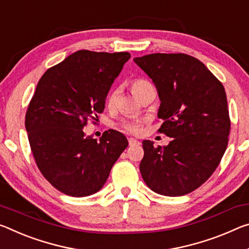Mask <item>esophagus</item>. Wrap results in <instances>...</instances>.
<instances>
[{"mask_svg":"<svg viewBox=\"0 0 249 249\" xmlns=\"http://www.w3.org/2000/svg\"><path fill=\"white\" fill-rule=\"evenodd\" d=\"M128 144H129V146H134V145L140 144V142L135 139H128Z\"/></svg>","mask_w":249,"mask_h":249,"instance_id":"1","label":"esophagus"}]
</instances>
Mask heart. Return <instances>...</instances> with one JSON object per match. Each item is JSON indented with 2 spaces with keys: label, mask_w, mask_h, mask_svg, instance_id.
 <instances>
[{
  "label": "heart",
  "mask_w": 249,
  "mask_h": 249,
  "mask_svg": "<svg viewBox=\"0 0 249 249\" xmlns=\"http://www.w3.org/2000/svg\"><path fill=\"white\" fill-rule=\"evenodd\" d=\"M151 86H153L151 83L146 80H143V78H136V80H134L132 83L133 92L139 98L141 97L142 94H143L148 88H151ZM116 100H117V89H110V92L108 93L107 97H106V104H107L108 107H113L116 103ZM120 125L125 132L132 133V134H139L142 131L143 121L140 120V118L131 117V118H126V120L122 121Z\"/></svg>",
  "instance_id": "b5f03b06"
}]
</instances>
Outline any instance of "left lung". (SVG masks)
<instances>
[{"mask_svg":"<svg viewBox=\"0 0 249 249\" xmlns=\"http://www.w3.org/2000/svg\"><path fill=\"white\" fill-rule=\"evenodd\" d=\"M152 78L160 106L159 129L172 137L167 146L143 141L140 171L157 194L183 196L203 185L227 148L231 120L225 89L202 62L183 53L135 57Z\"/></svg>","mask_w":249,"mask_h":249,"instance_id":"left-lung-1","label":"left lung"}]
</instances>
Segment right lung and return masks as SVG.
<instances>
[{
	"label": "right lung",
	"mask_w": 249,
	"mask_h": 249,
	"mask_svg": "<svg viewBox=\"0 0 249 249\" xmlns=\"http://www.w3.org/2000/svg\"><path fill=\"white\" fill-rule=\"evenodd\" d=\"M128 52L77 51L43 74L25 115L31 151L42 175L73 197L100 191L128 146L109 129L100 141L83 132L97 117L113 82L129 60Z\"/></svg>",
	"instance_id": "obj_1"
}]
</instances>
